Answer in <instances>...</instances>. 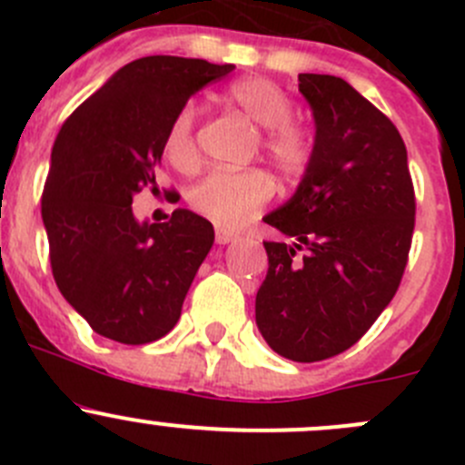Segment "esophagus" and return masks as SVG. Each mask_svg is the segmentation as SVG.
Instances as JSON below:
<instances>
[{"label":"esophagus","mask_w":465,"mask_h":465,"mask_svg":"<svg viewBox=\"0 0 465 465\" xmlns=\"http://www.w3.org/2000/svg\"><path fill=\"white\" fill-rule=\"evenodd\" d=\"M232 241H236V233L229 232V229H223V227L215 229V242H218V245H227V242H232Z\"/></svg>","instance_id":"1"}]
</instances>
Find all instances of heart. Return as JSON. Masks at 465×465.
I'll return each instance as SVG.
<instances>
[{
    "label": "heart",
    "mask_w": 465,
    "mask_h": 465,
    "mask_svg": "<svg viewBox=\"0 0 465 465\" xmlns=\"http://www.w3.org/2000/svg\"><path fill=\"white\" fill-rule=\"evenodd\" d=\"M224 101L262 128L261 148L285 180H299L315 162L317 139L311 125L290 119L292 98L276 83L262 76L233 81ZM198 110L186 103L171 119L163 137L166 157L177 171L191 173L200 166L195 139ZM274 195V182L261 168L247 171H213L189 191V204L200 215L223 229H236L254 220Z\"/></svg>",
    "instance_id": "obj_1"
}]
</instances>
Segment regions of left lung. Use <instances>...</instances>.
<instances>
[{"label":"left lung","instance_id":"left-lung-1","mask_svg":"<svg viewBox=\"0 0 465 465\" xmlns=\"http://www.w3.org/2000/svg\"><path fill=\"white\" fill-rule=\"evenodd\" d=\"M315 119V162L265 223L290 242H262L256 292L262 340L292 362L351 349L401 285L414 232V186L396 125L344 78L299 74Z\"/></svg>","mask_w":465,"mask_h":465}]
</instances>
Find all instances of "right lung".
<instances>
[{
  "label": "right lung",
  "mask_w": 465,
  "mask_h": 465,
  "mask_svg": "<svg viewBox=\"0 0 465 465\" xmlns=\"http://www.w3.org/2000/svg\"><path fill=\"white\" fill-rule=\"evenodd\" d=\"M233 64L148 55L121 67L60 128L42 193L54 279L94 332L148 344L180 320L213 245L203 215L175 209L139 223L133 198L157 193L154 171L175 112Z\"/></svg>",
  "instance_id": "right-lung-1"
}]
</instances>
